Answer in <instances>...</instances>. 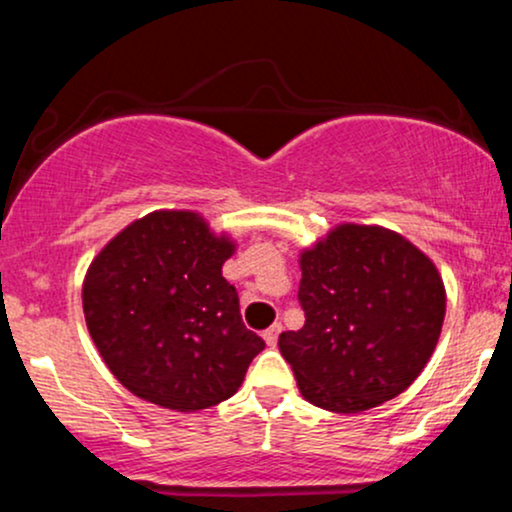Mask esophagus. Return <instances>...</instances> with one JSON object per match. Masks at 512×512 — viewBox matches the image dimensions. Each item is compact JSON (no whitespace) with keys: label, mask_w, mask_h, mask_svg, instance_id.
<instances>
[{"label":"esophagus","mask_w":512,"mask_h":512,"mask_svg":"<svg viewBox=\"0 0 512 512\" xmlns=\"http://www.w3.org/2000/svg\"><path fill=\"white\" fill-rule=\"evenodd\" d=\"M279 334H281V325L279 322H274L272 327H269V330H264V342H267V346H276V342H279Z\"/></svg>","instance_id":"esophagus-1"}]
</instances>
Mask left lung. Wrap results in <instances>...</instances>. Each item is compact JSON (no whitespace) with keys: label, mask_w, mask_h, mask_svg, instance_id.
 <instances>
[{"label":"left lung","mask_w":512,"mask_h":512,"mask_svg":"<svg viewBox=\"0 0 512 512\" xmlns=\"http://www.w3.org/2000/svg\"><path fill=\"white\" fill-rule=\"evenodd\" d=\"M305 325L279 334L298 390L315 407L358 414L419 378L445 317L438 269L409 240L346 223L301 255Z\"/></svg>","instance_id":"1"}]
</instances>
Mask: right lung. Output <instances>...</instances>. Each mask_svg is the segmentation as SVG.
<instances>
[{
  "instance_id": "add662e5",
  "label": "right lung",
  "mask_w": 512,
  "mask_h": 512,
  "mask_svg": "<svg viewBox=\"0 0 512 512\" xmlns=\"http://www.w3.org/2000/svg\"><path fill=\"white\" fill-rule=\"evenodd\" d=\"M233 243L192 211H154L115 236L84 281L88 332L137 397L175 411L223 402L264 339L243 325L221 267Z\"/></svg>"
}]
</instances>
